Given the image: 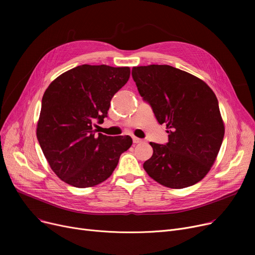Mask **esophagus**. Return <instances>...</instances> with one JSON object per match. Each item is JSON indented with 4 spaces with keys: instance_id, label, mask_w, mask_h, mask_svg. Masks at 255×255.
I'll return each instance as SVG.
<instances>
[{
    "instance_id": "obj_1",
    "label": "esophagus",
    "mask_w": 255,
    "mask_h": 255,
    "mask_svg": "<svg viewBox=\"0 0 255 255\" xmlns=\"http://www.w3.org/2000/svg\"><path fill=\"white\" fill-rule=\"evenodd\" d=\"M132 140H133V143H139V142H141V141H142L140 138L135 137V136H133V137H132Z\"/></svg>"
}]
</instances>
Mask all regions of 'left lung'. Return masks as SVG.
Returning <instances> with one entry per match:
<instances>
[{
	"label": "left lung",
	"mask_w": 255,
	"mask_h": 255,
	"mask_svg": "<svg viewBox=\"0 0 255 255\" xmlns=\"http://www.w3.org/2000/svg\"><path fill=\"white\" fill-rule=\"evenodd\" d=\"M132 77L158 123L168 129V142H150L153 155L144 170L169 188L196 184L216 160L224 136L216 95L202 79L169 65L133 67Z\"/></svg>",
	"instance_id": "8db88e82"
}]
</instances>
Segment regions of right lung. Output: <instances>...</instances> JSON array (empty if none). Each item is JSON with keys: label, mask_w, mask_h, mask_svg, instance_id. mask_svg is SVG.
Segmentation results:
<instances>
[{"label": "right lung", "mask_w": 255, "mask_h": 255, "mask_svg": "<svg viewBox=\"0 0 255 255\" xmlns=\"http://www.w3.org/2000/svg\"><path fill=\"white\" fill-rule=\"evenodd\" d=\"M129 67L80 65L57 77L42 97L37 138L51 169L77 188L98 185L112 176L129 135L96 134L111 100L125 86Z\"/></svg>", "instance_id": "obj_1"}]
</instances>
